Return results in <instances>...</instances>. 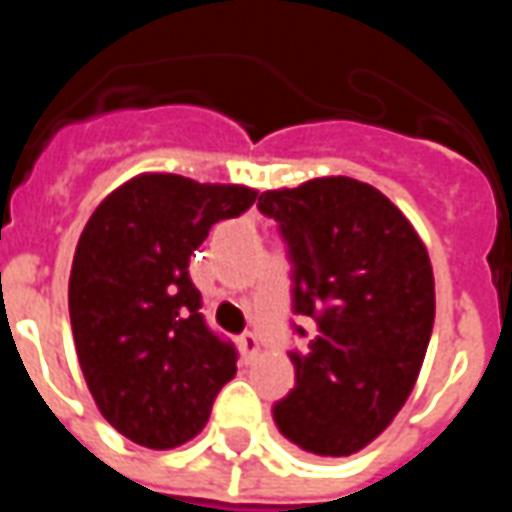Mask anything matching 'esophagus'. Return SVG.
<instances>
[{"mask_svg":"<svg viewBox=\"0 0 512 512\" xmlns=\"http://www.w3.org/2000/svg\"><path fill=\"white\" fill-rule=\"evenodd\" d=\"M238 348H241V354H244L246 362L257 359V354H260V340H257V334H252V332L241 334V340H238Z\"/></svg>","mask_w":512,"mask_h":512,"instance_id":"obj_1","label":"esophagus"}]
</instances>
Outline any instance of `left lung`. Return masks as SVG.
I'll list each match as a JSON object with an SVG mask.
<instances>
[{"label":"left lung","mask_w":512,"mask_h":512,"mask_svg":"<svg viewBox=\"0 0 512 512\" xmlns=\"http://www.w3.org/2000/svg\"><path fill=\"white\" fill-rule=\"evenodd\" d=\"M257 208L288 244L293 312L315 323L307 348L290 351L296 386L274 422L304 452L354 455L417 384L436 318L428 249L381 191L343 175L263 191Z\"/></svg>","instance_id":"8db88e82"}]
</instances>
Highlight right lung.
Listing matches in <instances>:
<instances>
[{
    "mask_svg": "<svg viewBox=\"0 0 512 512\" xmlns=\"http://www.w3.org/2000/svg\"><path fill=\"white\" fill-rule=\"evenodd\" d=\"M255 197L249 186L145 172L84 224L68 282L73 343L98 411L134 444L194 439L235 376L238 354L205 326L189 257Z\"/></svg>",
    "mask_w": 512,
    "mask_h": 512,
    "instance_id": "1",
    "label": "right lung"
}]
</instances>
